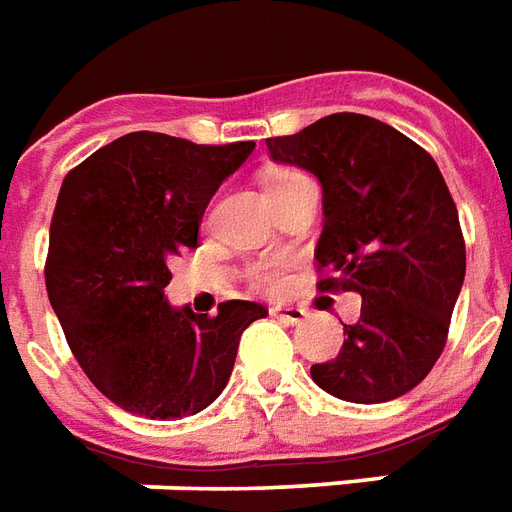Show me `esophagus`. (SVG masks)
Returning <instances> with one entry per match:
<instances>
[{"label": "esophagus", "mask_w": 512, "mask_h": 512, "mask_svg": "<svg viewBox=\"0 0 512 512\" xmlns=\"http://www.w3.org/2000/svg\"><path fill=\"white\" fill-rule=\"evenodd\" d=\"M271 314H274L276 320H282V323L287 325H304L306 317H309V312H306L304 306H274Z\"/></svg>", "instance_id": "1"}]
</instances>
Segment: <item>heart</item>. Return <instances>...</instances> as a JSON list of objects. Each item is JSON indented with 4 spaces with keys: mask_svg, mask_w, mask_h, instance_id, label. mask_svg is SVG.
<instances>
[{
    "mask_svg": "<svg viewBox=\"0 0 512 512\" xmlns=\"http://www.w3.org/2000/svg\"><path fill=\"white\" fill-rule=\"evenodd\" d=\"M304 179L306 176L295 173V170H274V173H268V198L276 195V192H285V189L301 184ZM246 276H249V282H252V287H257V290H276V287L282 285V263H279V260H257V263L249 266Z\"/></svg>",
    "mask_w": 512,
    "mask_h": 512,
    "instance_id": "heart-1",
    "label": "heart"
}]
</instances>
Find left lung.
<instances>
[{"label": "left lung", "instance_id": "8db88e82", "mask_svg": "<svg viewBox=\"0 0 512 512\" xmlns=\"http://www.w3.org/2000/svg\"><path fill=\"white\" fill-rule=\"evenodd\" d=\"M271 160L314 173L325 225L314 249L325 293L363 298L333 361L312 380L336 399L380 404L412 391L445 350L467 249L437 162L391 124L333 113L268 138Z\"/></svg>", "mask_w": 512, "mask_h": 512}]
</instances>
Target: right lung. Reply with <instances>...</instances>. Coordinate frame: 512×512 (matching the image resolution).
Wrapping results in <instances>:
<instances>
[{
  "label": "right lung",
  "instance_id": "add662e5",
  "mask_svg": "<svg viewBox=\"0 0 512 512\" xmlns=\"http://www.w3.org/2000/svg\"><path fill=\"white\" fill-rule=\"evenodd\" d=\"M252 149L130 132L64 176L45 287L75 361L121 410L149 420L206 410L244 328L268 314L252 301H225L214 317L165 301L170 257L198 246L208 200Z\"/></svg>",
  "mask_w": 512,
  "mask_h": 512
}]
</instances>
